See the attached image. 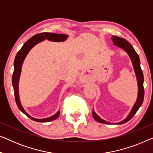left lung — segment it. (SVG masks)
I'll return each instance as SVG.
<instances>
[{
	"instance_id": "8db88e82",
	"label": "left lung",
	"mask_w": 153,
	"mask_h": 153,
	"mask_svg": "<svg viewBox=\"0 0 153 153\" xmlns=\"http://www.w3.org/2000/svg\"><path fill=\"white\" fill-rule=\"evenodd\" d=\"M113 42H114V45L115 46H117V47L120 48L126 52L127 55L129 56V58L131 59V63H132L136 77H137V84H138V95H137V100H136L134 104L131 108V109L129 112V114L127 115V116L125 118L124 120H123L120 122L116 123L115 124H118L121 125L123 124V123H127V121H129L130 119L132 118V117L134 116L136 113L140 106H141L142 103L143 102L144 99V88H143V72H142L141 68V62H140V59L139 56L136 51L134 49L132 46H131L129 42H128L126 39L121 38V37H119L118 36H114L111 37ZM93 117L95 120L98 123H104V124H114V123H108L107 121L103 120V119L100 118V117L98 116V115L96 114L94 111V108L93 109Z\"/></svg>"
}]
</instances>
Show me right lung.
<instances>
[{"instance_id": "add662e5", "label": "right lung", "mask_w": 153, "mask_h": 153, "mask_svg": "<svg viewBox=\"0 0 153 153\" xmlns=\"http://www.w3.org/2000/svg\"><path fill=\"white\" fill-rule=\"evenodd\" d=\"M68 37V35L65 34H56V33H39V34H37L34 35V36H33L32 37H30V38L23 45V47L21 48V49L18 51L17 54H16L15 56V58H14V72L13 75H12V86H13L14 88V97H15L16 105H17L21 111L24 113L27 117H28V118H30L31 120L36 121V122L45 123L56 120V119L58 118V117L59 116L60 111H58L57 113L53 115V116L42 119L33 118V117L31 116L30 115H29L28 113L26 111V110H25L24 108L23 107L22 102H21L19 97V79L21 76V72H22L23 63H24L25 58H26V56L28 55L29 51L32 49V48L33 47H35V46L37 45L38 43L41 42H42L44 40H46V39L51 42H62L67 40Z\"/></svg>"}]
</instances>
